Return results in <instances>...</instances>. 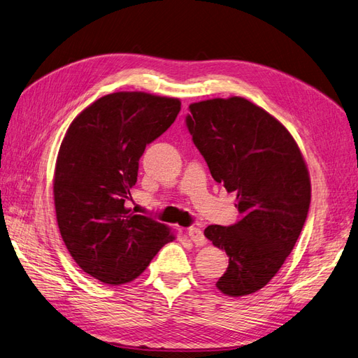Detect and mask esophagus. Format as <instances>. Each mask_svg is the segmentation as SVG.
<instances>
[{
	"label": "esophagus",
	"mask_w": 358,
	"mask_h": 358,
	"mask_svg": "<svg viewBox=\"0 0 358 358\" xmlns=\"http://www.w3.org/2000/svg\"><path fill=\"white\" fill-rule=\"evenodd\" d=\"M188 237L194 243H196V246H203L206 243L204 234L200 229H197V227H191V229L188 230Z\"/></svg>",
	"instance_id": "34e87169"
}]
</instances>
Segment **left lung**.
Returning a JSON list of instances; mask_svg holds the SVG:
<instances>
[{"instance_id": "8db88e82", "label": "left lung", "mask_w": 358, "mask_h": 358, "mask_svg": "<svg viewBox=\"0 0 358 358\" xmlns=\"http://www.w3.org/2000/svg\"><path fill=\"white\" fill-rule=\"evenodd\" d=\"M192 142L212 178L237 194L241 221L204 236L229 255L216 287L241 297L268 284L294 248L310 204L305 159L288 129L242 96L189 104Z\"/></svg>"}]
</instances>
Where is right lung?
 <instances>
[{
    "mask_svg": "<svg viewBox=\"0 0 358 358\" xmlns=\"http://www.w3.org/2000/svg\"><path fill=\"white\" fill-rule=\"evenodd\" d=\"M179 99L113 92L86 107L62 138L53 176L57 221L70 255L107 285L131 282L175 241L167 225L125 208L138 159L175 122Z\"/></svg>",
    "mask_w": 358,
    "mask_h": 358,
    "instance_id": "right-lung-1",
    "label": "right lung"
}]
</instances>
